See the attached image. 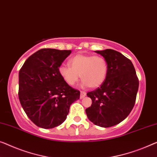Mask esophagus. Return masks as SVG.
I'll return each instance as SVG.
<instances>
[{"label":"esophagus","instance_id":"esophagus-1","mask_svg":"<svg viewBox=\"0 0 157 157\" xmlns=\"http://www.w3.org/2000/svg\"><path fill=\"white\" fill-rule=\"evenodd\" d=\"M86 95V93L85 91H82V90H81V95H80V98L81 99L85 97Z\"/></svg>","mask_w":157,"mask_h":157}]
</instances>
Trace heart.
I'll return each mask as SVG.
<instances>
[{
  "instance_id": "heart-1",
  "label": "heart",
  "mask_w": 157,
  "mask_h": 157,
  "mask_svg": "<svg viewBox=\"0 0 157 157\" xmlns=\"http://www.w3.org/2000/svg\"><path fill=\"white\" fill-rule=\"evenodd\" d=\"M70 67L62 65L59 73L63 80L69 86H74L79 78L90 88H96L102 85L108 74V63L101 56L77 54L69 61Z\"/></svg>"
}]
</instances>
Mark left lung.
<instances>
[{
	"mask_svg": "<svg viewBox=\"0 0 157 157\" xmlns=\"http://www.w3.org/2000/svg\"><path fill=\"white\" fill-rule=\"evenodd\" d=\"M95 52L106 59L108 74L101 87L87 93L92 104L86 113L95 125L110 128L123 121L132 110L139 79L131 61L119 52L110 49Z\"/></svg>",
	"mask_w": 157,
	"mask_h": 157,
	"instance_id": "obj_1",
	"label": "left lung"
}]
</instances>
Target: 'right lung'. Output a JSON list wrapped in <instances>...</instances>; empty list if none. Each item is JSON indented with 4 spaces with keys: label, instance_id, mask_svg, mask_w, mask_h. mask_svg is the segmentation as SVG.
Wrapping results in <instances>:
<instances>
[{
    "label": "right lung",
    "instance_id": "1",
    "mask_svg": "<svg viewBox=\"0 0 157 157\" xmlns=\"http://www.w3.org/2000/svg\"><path fill=\"white\" fill-rule=\"evenodd\" d=\"M71 50L42 49L28 57L19 71L18 95L31 121L51 129L62 124L80 91L63 80L59 68Z\"/></svg>",
    "mask_w": 157,
    "mask_h": 157
}]
</instances>
